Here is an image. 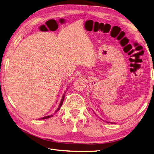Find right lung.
<instances>
[{"label": "right lung", "instance_id": "obj_1", "mask_svg": "<svg viewBox=\"0 0 154 154\" xmlns=\"http://www.w3.org/2000/svg\"><path fill=\"white\" fill-rule=\"evenodd\" d=\"M64 97H65V94H63V97H62V99H61V103H60V106H59V108L57 109V110L55 111V112H57V110H60V107L61 106V105H62V104H63V100H64ZM52 116V115H50V116H44V117H43V118H42V119H49V118H50V117H51Z\"/></svg>", "mask_w": 154, "mask_h": 154}]
</instances>
